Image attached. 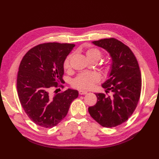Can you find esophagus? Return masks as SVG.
<instances>
[{
    "instance_id": "esophagus-1",
    "label": "esophagus",
    "mask_w": 159,
    "mask_h": 159,
    "mask_svg": "<svg viewBox=\"0 0 159 159\" xmlns=\"http://www.w3.org/2000/svg\"><path fill=\"white\" fill-rule=\"evenodd\" d=\"M79 93L80 95H85V94L87 93V92H85V91H83V90H79Z\"/></svg>"
}]
</instances>
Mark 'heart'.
<instances>
[{
	"mask_svg": "<svg viewBox=\"0 0 159 159\" xmlns=\"http://www.w3.org/2000/svg\"><path fill=\"white\" fill-rule=\"evenodd\" d=\"M86 57L90 61H98L102 57V52L99 49L96 48H91L87 50L85 52ZM70 59L71 55L68 56L63 62V68L69 70L70 67ZM110 70V66L106 64L104 66V70L108 72ZM100 76L98 73L92 72H83L79 74L75 79L72 80V85L74 87L79 89L88 90L94 86L96 83L99 81Z\"/></svg>",
	"mask_w": 159,
	"mask_h": 159,
	"instance_id": "b5f03b06",
	"label": "heart"
}]
</instances>
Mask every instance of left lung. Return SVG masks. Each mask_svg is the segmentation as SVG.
Here are the masks:
<instances>
[{"mask_svg": "<svg viewBox=\"0 0 159 159\" xmlns=\"http://www.w3.org/2000/svg\"><path fill=\"white\" fill-rule=\"evenodd\" d=\"M105 49L112 59L109 78L102 86L112 95L96 93L97 102L88 111L93 120L106 128L116 127L128 120L135 110L141 90L139 66L130 48L115 38L92 42Z\"/></svg>", "mask_w": 159, "mask_h": 159, "instance_id": "obj_1", "label": "left lung"}]
</instances>
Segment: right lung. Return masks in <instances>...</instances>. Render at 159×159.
I'll list each match as a JSON object with an SVG mask.
<instances>
[{
	"label": "right lung",
	"mask_w": 159,
	"mask_h": 159,
	"mask_svg": "<svg viewBox=\"0 0 159 159\" xmlns=\"http://www.w3.org/2000/svg\"><path fill=\"white\" fill-rule=\"evenodd\" d=\"M74 46L73 43H42L30 49L20 62L18 98L26 115L38 126H55L79 96L77 90L71 89L55 95L50 92L53 87H63L59 85L64 81L63 62Z\"/></svg>",
	"instance_id": "1"
}]
</instances>
